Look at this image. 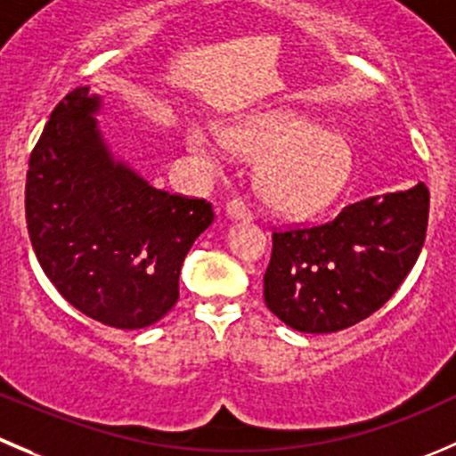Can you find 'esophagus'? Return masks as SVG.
<instances>
[{
	"label": "esophagus",
	"instance_id": "34e87169",
	"mask_svg": "<svg viewBox=\"0 0 456 456\" xmlns=\"http://www.w3.org/2000/svg\"><path fill=\"white\" fill-rule=\"evenodd\" d=\"M227 216L229 218H236V220H247L251 218V211L240 198H233V200L227 202Z\"/></svg>",
	"mask_w": 456,
	"mask_h": 456
}]
</instances>
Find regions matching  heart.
<instances>
[{
  "label": "heart",
  "instance_id": "b5f03b06",
  "mask_svg": "<svg viewBox=\"0 0 456 456\" xmlns=\"http://www.w3.org/2000/svg\"><path fill=\"white\" fill-rule=\"evenodd\" d=\"M224 142L238 153L260 156L256 184L267 205L281 214H312L334 200L350 174L352 153L343 138L321 131L294 116L247 118L224 131ZM198 151L207 147L200 134L189 135Z\"/></svg>",
  "mask_w": 456,
  "mask_h": 456
}]
</instances>
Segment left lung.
<instances>
[{
	"label": "left lung",
	"mask_w": 456,
	"mask_h": 456,
	"mask_svg": "<svg viewBox=\"0 0 456 456\" xmlns=\"http://www.w3.org/2000/svg\"><path fill=\"white\" fill-rule=\"evenodd\" d=\"M430 211L423 183L343 207L312 227L273 232L265 303L291 330L330 334L392 298L421 254Z\"/></svg>",
	"instance_id": "obj_1"
}]
</instances>
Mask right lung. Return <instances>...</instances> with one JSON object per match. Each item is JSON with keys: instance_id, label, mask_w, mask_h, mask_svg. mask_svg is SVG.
Returning a JSON list of instances; mask_svg holds the SVG:
<instances>
[{"instance_id": "right-lung-1", "label": "right lung", "mask_w": 456, "mask_h": 456, "mask_svg": "<svg viewBox=\"0 0 456 456\" xmlns=\"http://www.w3.org/2000/svg\"><path fill=\"white\" fill-rule=\"evenodd\" d=\"M97 110L88 86L55 106L28 160L26 224L44 273L75 309L140 330L175 305L184 256L214 209L151 187L113 160Z\"/></svg>"}]
</instances>
